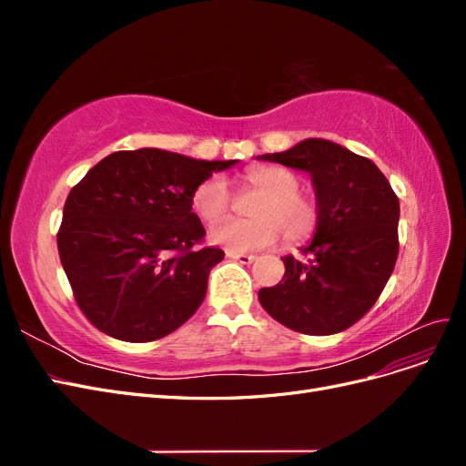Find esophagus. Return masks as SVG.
Instances as JSON below:
<instances>
[{"label": "esophagus", "mask_w": 466, "mask_h": 466, "mask_svg": "<svg viewBox=\"0 0 466 466\" xmlns=\"http://www.w3.org/2000/svg\"><path fill=\"white\" fill-rule=\"evenodd\" d=\"M228 258L237 260V262H241V264H250L257 257H255V255H247V252H233V250H228Z\"/></svg>", "instance_id": "34e87169"}]
</instances>
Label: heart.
Returning a JSON list of instances; mask_svg holds the SVG:
<instances>
[{
  "mask_svg": "<svg viewBox=\"0 0 466 466\" xmlns=\"http://www.w3.org/2000/svg\"><path fill=\"white\" fill-rule=\"evenodd\" d=\"M245 187L258 194L250 208L255 219L225 221L211 229V241L233 252H250L274 245L284 233L288 243H299L311 237L319 225V204L315 196L301 190L299 177L278 165H258L245 173ZM190 204L204 223L223 221L233 209V196L228 182L219 177L202 180L192 190Z\"/></svg>",
  "mask_w": 466,
  "mask_h": 466,
  "instance_id": "b5f03b06",
  "label": "heart"
}]
</instances>
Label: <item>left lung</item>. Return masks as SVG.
<instances>
[{"label": "left lung", "mask_w": 466, "mask_h": 466, "mask_svg": "<svg viewBox=\"0 0 466 466\" xmlns=\"http://www.w3.org/2000/svg\"><path fill=\"white\" fill-rule=\"evenodd\" d=\"M260 159L311 175L320 216L311 245L303 248L307 260L281 258L284 278L262 288L258 301L295 332H342L375 305L397 264V194L373 161L327 139H305Z\"/></svg>", "instance_id": "obj_1"}]
</instances>
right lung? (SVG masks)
Masks as SVG:
<instances>
[{"label":"right lung","instance_id":"add662e5","mask_svg":"<svg viewBox=\"0 0 466 466\" xmlns=\"http://www.w3.org/2000/svg\"><path fill=\"white\" fill-rule=\"evenodd\" d=\"M235 163L144 147L110 153L77 182L64 206L58 252L93 327L124 342H151L198 311L225 252L200 247L206 229L190 196Z\"/></svg>","mask_w":466,"mask_h":466}]
</instances>
